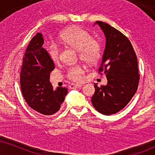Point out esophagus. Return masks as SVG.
I'll return each mask as SVG.
<instances>
[{
	"label": "esophagus",
	"mask_w": 155,
	"mask_h": 155,
	"mask_svg": "<svg viewBox=\"0 0 155 155\" xmlns=\"http://www.w3.org/2000/svg\"><path fill=\"white\" fill-rule=\"evenodd\" d=\"M82 85L81 84H71L70 85V89H74V88H79V87H81Z\"/></svg>",
	"instance_id": "34e87169"
}]
</instances>
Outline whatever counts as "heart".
<instances>
[{"label":"heart","instance_id":"heart-1","mask_svg":"<svg viewBox=\"0 0 155 155\" xmlns=\"http://www.w3.org/2000/svg\"><path fill=\"white\" fill-rule=\"evenodd\" d=\"M60 39L66 45L79 50L80 57L85 62L93 64L101 58L102 54L101 45L98 40L92 39L87 31L80 27H73L64 31L60 35ZM49 57L54 62L59 60L60 49L55 42H49L47 45ZM84 69L81 64H73L67 70V76L73 81L83 80Z\"/></svg>","mask_w":155,"mask_h":155}]
</instances>
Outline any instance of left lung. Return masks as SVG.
I'll return each instance as SVG.
<instances>
[{
	"label": "left lung",
	"mask_w": 155,
	"mask_h": 155,
	"mask_svg": "<svg viewBox=\"0 0 155 155\" xmlns=\"http://www.w3.org/2000/svg\"><path fill=\"white\" fill-rule=\"evenodd\" d=\"M104 32L106 48L98 73L104 72L108 83L98 87L91 98L99 113L109 116L123 109L138 88L139 75L136 53L128 38L106 23L95 22Z\"/></svg>",
	"instance_id": "left-lung-1"
}]
</instances>
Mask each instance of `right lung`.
I'll return each instance as SVG.
<instances>
[{"mask_svg": "<svg viewBox=\"0 0 155 155\" xmlns=\"http://www.w3.org/2000/svg\"><path fill=\"white\" fill-rule=\"evenodd\" d=\"M44 38L37 33L28 44L23 58L20 84L23 96L32 109L45 116L57 112L64 102L68 87L52 89L49 74L54 64L42 47Z\"/></svg>", "mask_w": 155, "mask_h": 155, "instance_id": "1", "label": "right lung"}]
</instances>
